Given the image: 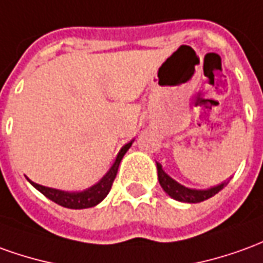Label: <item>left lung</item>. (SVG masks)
<instances>
[{
    "instance_id": "1",
    "label": "left lung",
    "mask_w": 263,
    "mask_h": 263,
    "mask_svg": "<svg viewBox=\"0 0 263 263\" xmlns=\"http://www.w3.org/2000/svg\"><path fill=\"white\" fill-rule=\"evenodd\" d=\"M158 168V181L161 183L162 189L176 201L181 202H189V203H198V202L206 201L211 196H214L215 194H218L221 189H223V186L227 183L223 182L218 186H214L211 189H205V191H198V189H189L182 186L181 183H178L176 181H174L171 176H168L165 172H163L161 163L157 162Z\"/></svg>"
}]
</instances>
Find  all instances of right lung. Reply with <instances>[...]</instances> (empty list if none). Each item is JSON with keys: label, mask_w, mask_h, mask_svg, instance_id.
Listing matches in <instances>:
<instances>
[{"label": "right lung", "mask_w": 263, "mask_h": 263, "mask_svg": "<svg viewBox=\"0 0 263 263\" xmlns=\"http://www.w3.org/2000/svg\"><path fill=\"white\" fill-rule=\"evenodd\" d=\"M131 145L132 142L124 145L122 149L119 151L118 157L115 159L114 165L109 168V171L106 172V175L104 176L97 185H93L92 188L87 189V191H84V192H64V191H58V189L42 186L40 183L32 182V181H29V182L32 183V186H35V188L41 192L42 195H45L48 199L54 201L55 203H58V205H61V206H65V208L69 209L91 208V206H95L97 203H100V202L108 195V192L111 191L114 179H115L117 172H118L121 159L124 158V155L126 154V151L131 148Z\"/></svg>", "instance_id": "1"}]
</instances>
